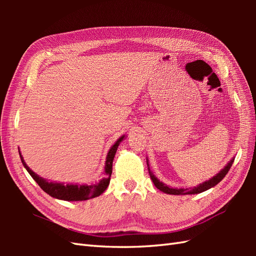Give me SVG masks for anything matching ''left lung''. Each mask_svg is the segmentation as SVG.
I'll return each instance as SVG.
<instances>
[{
  "mask_svg": "<svg viewBox=\"0 0 256 256\" xmlns=\"http://www.w3.org/2000/svg\"><path fill=\"white\" fill-rule=\"evenodd\" d=\"M232 164H233V160L228 162V165L219 174H216V176L212 177L211 179H209L208 182H204L202 184H200L199 186L194 187V188H192V189H188V188H186V189H184V188H179V189H177V188H170V187L166 186L165 184H162V182H160L158 179H157L153 175V172H150V167H148V172H150V179H152V180H153L156 188L160 189V192H162L170 194H200V192H206V190L210 189L211 187H214L216 184H218L222 180V179L226 177V175L228 174V172H229Z\"/></svg>",
  "mask_w": 256,
  "mask_h": 256,
  "instance_id": "1",
  "label": "left lung"
}]
</instances>
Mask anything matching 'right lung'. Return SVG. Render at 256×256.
Segmentation results:
<instances>
[{
    "mask_svg": "<svg viewBox=\"0 0 256 256\" xmlns=\"http://www.w3.org/2000/svg\"><path fill=\"white\" fill-rule=\"evenodd\" d=\"M123 138L124 136L116 140V143L112 146L111 150H108L106 162V167H104L106 177L103 178L99 184H89V186L88 184H57V182H48L45 180V179L37 176L34 172L30 170V167L26 165V162H24L20 153V157L24 167L26 168V170L30 172V175L32 177V179L40 184V187L44 190L46 194L52 196V197L60 199V200H66V201L88 200L100 196L108 188V184H110V177L112 175V162H113L114 155H116L118 146L120 145V143H121Z\"/></svg>",
    "mask_w": 256,
    "mask_h": 256,
    "instance_id": "right-lung-1",
    "label": "right lung"
}]
</instances>
